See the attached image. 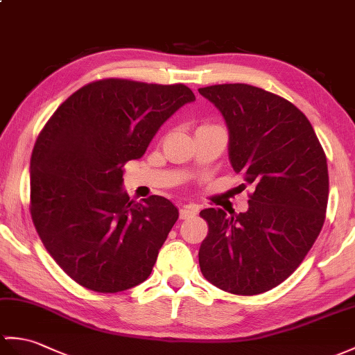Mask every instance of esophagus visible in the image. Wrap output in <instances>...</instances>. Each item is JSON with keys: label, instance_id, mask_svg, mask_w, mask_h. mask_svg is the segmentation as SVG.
<instances>
[{"label": "esophagus", "instance_id": "esophagus-1", "mask_svg": "<svg viewBox=\"0 0 355 355\" xmlns=\"http://www.w3.org/2000/svg\"><path fill=\"white\" fill-rule=\"evenodd\" d=\"M196 207L193 205H184L183 209L180 210V219H189V218H193L196 215Z\"/></svg>", "mask_w": 355, "mask_h": 355}]
</instances>
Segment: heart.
Returning <instances> with one entry per match:
<instances>
[{"label":"heart","mask_w":355,"mask_h":355,"mask_svg":"<svg viewBox=\"0 0 355 355\" xmlns=\"http://www.w3.org/2000/svg\"><path fill=\"white\" fill-rule=\"evenodd\" d=\"M204 125H213V123H204ZM204 125H201V127H204Z\"/></svg>","instance_id":"obj_1"}]
</instances>
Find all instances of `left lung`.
<instances>
[{
    "label": "left lung",
    "instance_id": "8db88e82",
    "mask_svg": "<svg viewBox=\"0 0 355 355\" xmlns=\"http://www.w3.org/2000/svg\"><path fill=\"white\" fill-rule=\"evenodd\" d=\"M224 114L230 162L255 191L248 211L205 209L198 259L204 278L234 295H259L289 278L322 230L328 202L324 148L298 107L245 83L198 89Z\"/></svg>",
    "mask_w": 355,
    "mask_h": 355
}]
</instances>
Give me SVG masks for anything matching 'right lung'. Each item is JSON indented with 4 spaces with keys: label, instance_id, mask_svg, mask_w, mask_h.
<instances>
[{
    "label": "right lung",
    "instance_id": "obj_1",
    "mask_svg": "<svg viewBox=\"0 0 355 355\" xmlns=\"http://www.w3.org/2000/svg\"><path fill=\"white\" fill-rule=\"evenodd\" d=\"M193 100L181 83L103 78L73 92L39 133L30 160L31 219L49 255L80 286L116 293L150 277L178 210L159 195L130 200L122 168Z\"/></svg>",
    "mask_w": 355,
    "mask_h": 355
}]
</instances>
